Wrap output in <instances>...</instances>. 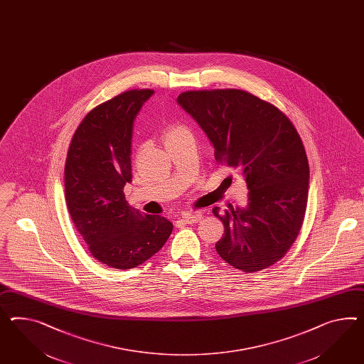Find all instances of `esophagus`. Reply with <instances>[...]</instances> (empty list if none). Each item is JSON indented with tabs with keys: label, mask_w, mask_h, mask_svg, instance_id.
Masks as SVG:
<instances>
[{
	"label": "esophagus",
	"mask_w": 364,
	"mask_h": 364,
	"mask_svg": "<svg viewBox=\"0 0 364 364\" xmlns=\"http://www.w3.org/2000/svg\"><path fill=\"white\" fill-rule=\"evenodd\" d=\"M200 219H202V214H200V213H193V214L190 213V214H186L182 218V220L186 224L196 223V222H199Z\"/></svg>",
	"instance_id": "esophagus-1"
}]
</instances>
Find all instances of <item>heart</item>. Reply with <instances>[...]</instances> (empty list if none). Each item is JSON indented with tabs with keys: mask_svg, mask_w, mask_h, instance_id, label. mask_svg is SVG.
<instances>
[{
	"mask_svg": "<svg viewBox=\"0 0 364 364\" xmlns=\"http://www.w3.org/2000/svg\"><path fill=\"white\" fill-rule=\"evenodd\" d=\"M183 132H187L186 129H183V128H181V127H173V128H168L166 132L164 133V141H168L171 139V137H174V136H177L179 133H183Z\"/></svg>",
	"mask_w": 364,
	"mask_h": 364,
	"instance_id": "b5f03b06",
	"label": "heart"
}]
</instances>
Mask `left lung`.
Segmentation results:
<instances>
[{"label": "left lung", "mask_w": 364, "mask_h": 364, "mask_svg": "<svg viewBox=\"0 0 364 364\" xmlns=\"http://www.w3.org/2000/svg\"><path fill=\"white\" fill-rule=\"evenodd\" d=\"M177 103L207 134L216 162L239 170L250 190L245 207L213 210L224 224L216 252L247 273L268 268L296 240L308 203V157L294 125L240 90L188 91Z\"/></svg>", "instance_id": "8db88e82"}]
</instances>
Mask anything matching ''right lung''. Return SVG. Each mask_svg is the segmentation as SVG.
Returning a JSON list of instances; mask_svg holds the SVG:
<instances>
[{"instance_id": "1", "label": "right lung", "mask_w": 364, "mask_h": 364, "mask_svg": "<svg viewBox=\"0 0 364 364\" xmlns=\"http://www.w3.org/2000/svg\"><path fill=\"white\" fill-rule=\"evenodd\" d=\"M153 90H132L97 105L77 127L65 166V196L76 230L91 255L131 269L164 247L173 224L128 205L133 122Z\"/></svg>"}]
</instances>
